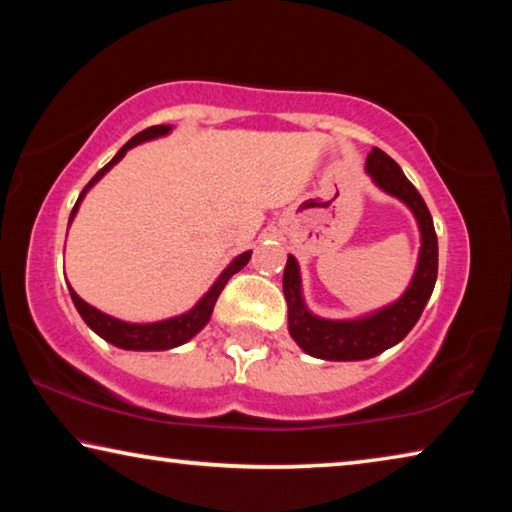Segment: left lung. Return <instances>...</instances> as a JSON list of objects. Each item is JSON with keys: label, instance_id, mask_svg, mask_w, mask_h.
I'll return each instance as SVG.
<instances>
[{"label": "left lung", "instance_id": "left-lung-1", "mask_svg": "<svg viewBox=\"0 0 512 512\" xmlns=\"http://www.w3.org/2000/svg\"><path fill=\"white\" fill-rule=\"evenodd\" d=\"M366 173L381 192L395 196L409 207L420 230V253L409 287L391 305L357 318H323L307 307L302 296L298 259L289 255L284 266L282 289L289 305V334L302 350L325 361H363L377 357L400 343L418 323L438 277V237L433 219L409 178L404 176L391 155L372 149L366 160Z\"/></svg>", "mask_w": 512, "mask_h": 512}]
</instances>
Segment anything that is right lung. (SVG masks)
<instances>
[{
  "label": "right lung",
  "instance_id": "right-lung-1",
  "mask_svg": "<svg viewBox=\"0 0 512 512\" xmlns=\"http://www.w3.org/2000/svg\"><path fill=\"white\" fill-rule=\"evenodd\" d=\"M173 131V126L169 124H160V126H151L146 128V131L137 133L135 137H131L121 149L117 151L115 158H112L106 167L101 171H97V176H94L85 189L79 196V201H76L72 214H69V223L74 221L76 212H79V207L83 203L85 194L90 192V189L99 183V180L106 176V173L115 167V164L124 158L126 151H131L133 146L137 144H144V142H151V140H158V137H167ZM250 255H253V250H246V253L237 255L232 262L223 268V273L216 277L214 284L210 289H207L205 296L196 302V305L185 311V314H178V316H171V318H164V320H155V323H128V320H119L115 316H108L103 314L101 309L92 307L85 302L79 293H76L72 287H69V296H72V302L76 311H79L81 318L85 320V325H88L94 334H99L103 341H108L115 345V348L121 350H133V352H158V350H171V348H178V345H183L187 341H192L194 336L201 332V329L210 323L212 318V311L216 305V298L221 296V291L225 284L232 275L237 271H241L248 264Z\"/></svg>",
  "mask_w": 512,
  "mask_h": 512
}]
</instances>
